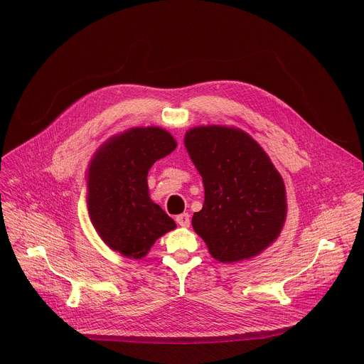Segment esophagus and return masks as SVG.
Instances as JSON below:
<instances>
[{
    "label": "esophagus",
    "mask_w": 364,
    "mask_h": 364,
    "mask_svg": "<svg viewBox=\"0 0 364 364\" xmlns=\"http://www.w3.org/2000/svg\"><path fill=\"white\" fill-rule=\"evenodd\" d=\"M177 223L181 226V228H188L190 226V215L188 213H183V215H178L176 218Z\"/></svg>",
    "instance_id": "34e87169"
}]
</instances>
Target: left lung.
I'll use <instances>...</instances> for the list:
<instances>
[{
    "instance_id": "obj_1",
    "label": "left lung",
    "mask_w": 364,
    "mask_h": 364,
    "mask_svg": "<svg viewBox=\"0 0 364 364\" xmlns=\"http://www.w3.org/2000/svg\"><path fill=\"white\" fill-rule=\"evenodd\" d=\"M184 144L204 184L191 223L210 255L232 264L261 253L287 216L284 181L267 152L246 132L216 125L190 129Z\"/></svg>"
}]
</instances>
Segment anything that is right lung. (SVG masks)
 I'll return each mask as SVG.
<instances>
[{
    "instance_id": "1",
    "label": "right lung",
    "mask_w": 364,
    "mask_h": 364,
    "mask_svg": "<svg viewBox=\"0 0 364 364\" xmlns=\"http://www.w3.org/2000/svg\"><path fill=\"white\" fill-rule=\"evenodd\" d=\"M174 138L157 127L132 128L103 144L87 173L90 220L111 249L141 259L176 222L152 203L146 176L152 164L176 149Z\"/></svg>"
}]
</instances>
